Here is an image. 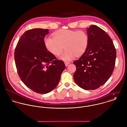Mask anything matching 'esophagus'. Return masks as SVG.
I'll return each mask as SVG.
<instances>
[{"label": "esophagus", "mask_w": 127, "mask_h": 127, "mask_svg": "<svg viewBox=\"0 0 127 127\" xmlns=\"http://www.w3.org/2000/svg\"><path fill=\"white\" fill-rule=\"evenodd\" d=\"M69 64H70V62H67V61L65 62V66H67Z\"/></svg>", "instance_id": "1"}]
</instances>
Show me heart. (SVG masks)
Wrapping results in <instances>:
<instances>
[{"label": "heart", "mask_w": 127, "mask_h": 127, "mask_svg": "<svg viewBox=\"0 0 127 127\" xmlns=\"http://www.w3.org/2000/svg\"><path fill=\"white\" fill-rule=\"evenodd\" d=\"M53 37L44 38L45 47L48 51L57 56L61 55L63 49H66L60 57L64 61H70L75 56L83 55L89 42L88 34L82 30H60L53 34Z\"/></svg>", "instance_id": "obj_1"}]
</instances>
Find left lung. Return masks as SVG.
Here are the masks:
<instances>
[{"instance_id": "1", "label": "left lung", "mask_w": 127, "mask_h": 127, "mask_svg": "<svg viewBox=\"0 0 127 127\" xmlns=\"http://www.w3.org/2000/svg\"><path fill=\"white\" fill-rule=\"evenodd\" d=\"M88 47L80 58L73 62L76 70L73 79L85 90H94L104 84L114 70L116 50L113 41L106 32L96 25L87 30Z\"/></svg>"}]
</instances>
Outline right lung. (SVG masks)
Returning a JSON list of instances; mask_svg holds the SVG:
<instances>
[{
	"mask_svg": "<svg viewBox=\"0 0 127 127\" xmlns=\"http://www.w3.org/2000/svg\"><path fill=\"white\" fill-rule=\"evenodd\" d=\"M48 29L35 28L26 31L14 51V60L21 81L33 92L45 94L57 87L66 67L47 51L44 43Z\"/></svg>",
	"mask_w": 127,
	"mask_h": 127,
	"instance_id": "add662e5",
	"label": "right lung"
}]
</instances>
